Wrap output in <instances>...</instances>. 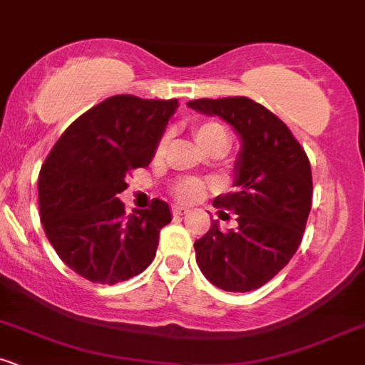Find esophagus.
<instances>
[{
	"label": "esophagus",
	"mask_w": 365,
	"mask_h": 365,
	"mask_svg": "<svg viewBox=\"0 0 365 365\" xmlns=\"http://www.w3.org/2000/svg\"><path fill=\"white\" fill-rule=\"evenodd\" d=\"M186 212H187L186 207H179V205H174V207H172V214H174L175 217H178V215H184Z\"/></svg>",
	"instance_id": "1"
}]
</instances>
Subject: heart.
<instances>
[{
  "mask_svg": "<svg viewBox=\"0 0 365 365\" xmlns=\"http://www.w3.org/2000/svg\"><path fill=\"white\" fill-rule=\"evenodd\" d=\"M195 140L198 143V146L202 148L203 151L210 150V148H226L228 144V134H226L225 128L221 127L215 121H203V123H198L197 127L193 128ZM165 150V139L160 140L158 148H156V153H163ZM178 197L181 200H191L200 195V184L195 181H184L178 186Z\"/></svg>",
  "mask_w": 365,
  "mask_h": 365,
  "instance_id": "b5f03b06",
  "label": "heart"
}]
</instances>
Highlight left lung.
<instances>
[{
	"mask_svg": "<svg viewBox=\"0 0 365 365\" xmlns=\"http://www.w3.org/2000/svg\"><path fill=\"white\" fill-rule=\"evenodd\" d=\"M187 108L217 116L240 139L235 193L215 207L235 210L238 226L222 233L219 221L195 242L198 268L228 292L259 289L291 261L312 209V168L287 125L247 97L190 101ZM222 212V210H221Z\"/></svg>",
	"mask_w": 365,
	"mask_h": 365,
	"instance_id": "obj_1",
	"label": "left lung"
}]
</instances>
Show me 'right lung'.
<instances>
[{
	"mask_svg": "<svg viewBox=\"0 0 365 365\" xmlns=\"http://www.w3.org/2000/svg\"><path fill=\"white\" fill-rule=\"evenodd\" d=\"M179 103L115 96L73 121L40 170V212L50 244L78 275L118 284L155 259L170 207L125 217L118 198L134 168L148 167Z\"/></svg>",
	"mask_w": 365,
	"mask_h": 365,
	"instance_id": "right-lung-1",
	"label": "right lung"
}]
</instances>
